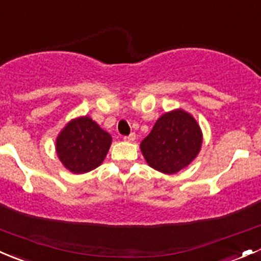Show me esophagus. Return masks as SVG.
Segmentation results:
<instances>
[{
    "label": "esophagus",
    "instance_id": "obj_1",
    "mask_svg": "<svg viewBox=\"0 0 261 261\" xmlns=\"http://www.w3.org/2000/svg\"><path fill=\"white\" fill-rule=\"evenodd\" d=\"M135 138H136V135H135V134H134V133H131L130 135L125 136V138H123V139H125L126 141H134V140H135Z\"/></svg>",
    "mask_w": 261,
    "mask_h": 261
}]
</instances>
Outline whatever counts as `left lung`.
<instances>
[{"mask_svg": "<svg viewBox=\"0 0 261 261\" xmlns=\"http://www.w3.org/2000/svg\"><path fill=\"white\" fill-rule=\"evenodd\" d=\"M201 145L202 133L197 121L183 110H177L155 122L140 147L150 167L173 174L197 156Z\"/></svg>", "mask_w": 261, "mask_h": 261, "instance_id": "left-lung-1", "label": "left lung"}]
</instances>
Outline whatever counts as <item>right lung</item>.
I'll return each mask as SVG.
<instances>
[{"instance_id": "obj_1", "label": "right lung", "mask_w": 261, "mask_h": 261, "mask_svg": "<svg viewBox=\"0 0 261 261\" xmlns=\"http://www.w3.org/2000/svg\"><path fill=\"white\" fill-rule=\"evenodd\" d=\"M112 138L91 117L72 120L57 139V152L67 169L82 174L98 167L106 158Z\"/></svg>"}]
</instances>
